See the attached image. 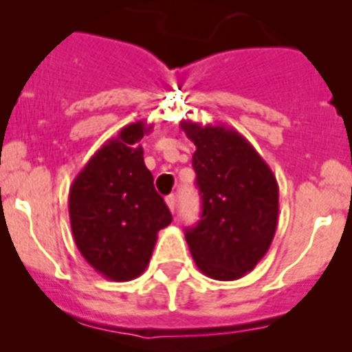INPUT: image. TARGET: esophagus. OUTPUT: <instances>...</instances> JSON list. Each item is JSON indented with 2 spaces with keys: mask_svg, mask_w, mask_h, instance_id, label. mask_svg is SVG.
Returning <instances> with one entry per match:
<instances>
[{
  "mask_svg": "<svg viewBox=\"0 0 352 352\" xmlns=\"http://www.w3.org/2000/svg\"><path fill=\"white\" fill-rule=\"evenodd\" d=\"M165 201H167V207L170 208V212H172V213L175 212V208H177V199H175V195H168L167 199H165Z\"/></svg>",
  "mask_w": 352,
  "mask_h": 352,
  "instance_id": "1",
  "label": "esophagus"
}]
</instances>
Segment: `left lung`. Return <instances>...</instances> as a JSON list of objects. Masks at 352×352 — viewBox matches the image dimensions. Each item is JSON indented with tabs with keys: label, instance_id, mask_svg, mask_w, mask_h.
<instances>
[{
	"label": "left lung",
	"instance_id": "8db88e82",
	"mask_svg": "<svg viewBox=\"0 0 352 352\" xmlns=\"http://www.w3.org/2000/svg\"><path fill=\"white\" fill-rule=\"evenodd\" d=\"M195 144L192 165L201 195V220L185 232L204 274L233 281L252 272L272 245L278 225V182L248 140L223 124L182 120Z\"/></svg>",
	"mask_w": 352,
	"mask_h": 352
}]
</instances>
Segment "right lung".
<instances>
[{
	"label": "right lung",
	"mask_w": 352,
	"mask_h": 352,
	"mask_svg": "<svg viewBox=\"0 0 352 352\" xmlns=\"http://www.w3.org/2000/svg\"><path fill=\"white\" fill-rule=\"evenodd\" d=\"M152 129L145 120L120 129L80 168L69 188L76 246L96 272L112 281L140 276L157 233L172 221L144 164L140 139Z\"/></svg>",
	"instance_id": "right-lung-1"
}]
</instances>
